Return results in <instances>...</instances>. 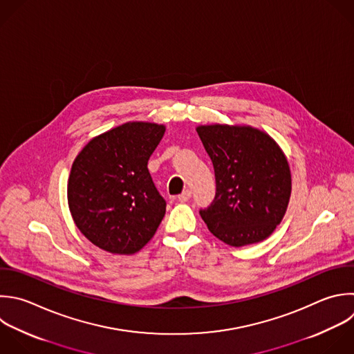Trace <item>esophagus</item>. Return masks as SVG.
Segmentation results:
<instances>
[{
    "label": "esophagus",
    "instance_id": "1",
    "mask_svg": "<svg viewBox=\"0 0 354 354\" xmlns=\"http://www.w3.org/2000/svg\"><path fill=\"white\" fill-rule=\"evenodd\" d=\"M189 198H191V191H189V189H185L184 192H181V194L177 196V201H178V202H187Z\"/></svg>",
    "mask_w": 354,
    "mask_h": 354
}]
</instances>
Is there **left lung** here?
<instances>
[{"instance_id":"1","label":"left lung","mask_w":354,"mask_h":354,"mask_svg":"<svg viewBox=\"0 0 354 354\" xmlns=\"http://www.w3.org/2000/svg\"><path fill=\"white\" fill-rule=\"evenodd\" d=\"M196 131L216 177V196L199 210L209 231L235 248L270 236L292 189L289 165L278 144L249 126L212 124Z\"/></svg>"}]
</instances>
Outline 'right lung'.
Returning <instances> with one entry per match:
<instances>
[{"instance_id": "right-lung-1", "label": "right lung", "mask_w": 354, "mask_h": 354, "mask_svg": "<svg viewBox=\"0 0 354 354\" xmlns=\"http://www.w3.org/2000/svg\"><path fill=\"white\" fill-rule=\"evenodd\" d=\"M165 130L155 123H126L93 138L75 159L69 209L95 246L133 254L155 235L166 201L152 181L148 160Z\"/></svg>"}]
</instances>
